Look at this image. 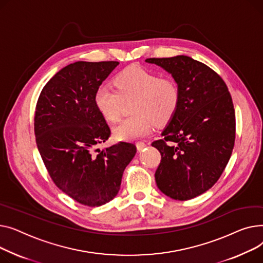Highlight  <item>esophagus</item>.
<instances>
[{
  "instance_id": "esophagus-1",
  "label": "esophagus",
  "mask_w": 263,
  "mask_h": 263,
  "mask_svg": "<svg viewBox=\"0 0 263 263\" xmlns=\"http://www.w3.org/2000/svg\"><path fill=\"white\" fill-rule=\"evenodd\" d=\"M136 145H137V149L138 151H142L146 146V143L143 142V141H139V142H137Z\"/></svg>"
}]
</instances>
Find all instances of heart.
<instances>
[{"label":"heart","instance_id":"1","mask_svg":"<svg viewBox=\"0 0 263 263\" xmlns=\"http://www.w3.org/2000/svg\"><path fill=\"white\" fill-rule=\"evenodd\" d=\"M117 87L100 86L95 93V104L108 121L119 120L124 102L135 100L132 114L114 128L118 141H134L147 136L155 123L163 124L173 117L180 101V88L171 77L140 66L122 70L115 79Z\"/></svg>","mask_w":263,"mask_h":263}]
</instances>
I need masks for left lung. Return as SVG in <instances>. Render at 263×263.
Wrapping results in <instances>:
<instances>
[{"instance_id": "8db88e82", "label": "left lung", "mask_w": 263, "mask_h": 263, "mask_svg": "<svg viewBox=\"0 0 263 263\" xmlns=\"http://www.w3.org/2000/svg\"><path fill=\"white\" fill-rule=\"evenodd\" d=\"M172 75L180 88L173 117L152 145L161 154L158 189L178 200L196 197L218 181L233 153L236 117L233 100L212 69L184 55L147 58Z\"/></svg>"}]
</instances>
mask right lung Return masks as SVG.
Returning a JSON list of instances; mask_svg holds the SVG:
<instances>
[{
  "instance_id": "right-lung-1",
  "label": "right lung",
  "mask_w": 263,
  "mask_h": 263,
  "mask_svg": "<svg viewBox=\"0 0 263 263\" xmlns=\"http://www.w3.org/2000/svg\"><path fill=\"white\" fill-rule=\"evenodd\" d=\"M118 65L77 61L63 68L43 87L36 106V142L51 178L64 193L90 207L117 196L123 172L137 152L126 142L96 149L110 129L95 93Z\"/></svg>"
}]
</instances>
